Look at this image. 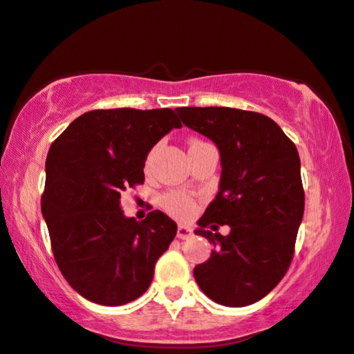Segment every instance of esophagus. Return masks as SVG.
<instances>
[{
	"mask_svg": "<svg viewBox=\"0 0 354 354\" xmlns=\"http://www.w3.org/2000/svg\"><path fill=\"white\" fill-rule=\"evenodd\" d=\"M176 236L180 240H189L191 236H192V230L187 225H178Z\"/></svg>",
	"mask_w": 354,
	"mask_h": 354,
	"instance_id": "1",
	"label": "esophagus"
}]
</instances>
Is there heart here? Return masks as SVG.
I'll return each mask as SVG.
<instances>
[{
    "mask_svg": "<svg viewBox=\"0 0 354 354\" xmlns=\"http://www.w3.org/2000/svg\"><path fill=\"white\" fill-rule=\"evenodd\" d=\"M160 204H162V207L167 210L168 214H171V216L178 218L189 217L196 209L194 201L181 191L167 192V194L162 196V199H160Z\"/></svg>",
    "mask_w": 354,
    "mask_h": 354,
    "instance_id": "b5f03b06",
    "label": "heart"
}]
</instances>
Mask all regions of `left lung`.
Wrapping results in <instances>:
<instances>
[{"mask_svg":"<svg viewBox=\"0 0 354 354\" xmlns=\"http://www.w3.org/2000/svg\"><path fill=\"white\" fill-rule=\"evenodd\" d=\"M183 124L221 151V185L198 221L216 250L194 268L214 302L245 307L276 288L289 270L304 216L301 160L296 145L268 115L234 107H178ZM218 225L231 234H212Z\"/></svg>","mask_w":354,"mask_h":354,"instance_id":"obj_1","label":"left lung"}]
</instances>
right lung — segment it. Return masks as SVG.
<instances>
[{
  "label": "right lung",
  "instance_id": "add662e5",
  "mask_svg": "<svg viewBox=\"0 0 354 354\" xmlns=\"http://www.w3.org/2000/svg\"><path fill=\"white\" fill-rule=\"evenodd\" d=\"M180 127L167 107L96 109L50 145L40 207L62 274L88 301L124 306L149 289L178 227L162 210L125 217L120 192L145 181L149 151Z\"/></svg>",
  "mask_w": 354,
  "mask_h": 354
}]
</instances>
